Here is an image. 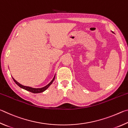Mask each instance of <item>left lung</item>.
I'll list each match as a JSON object with an SVG mask.
<instances>
[{
  "instance_id": "obj_1",
  "label": "left lung",
  "mask_w": 128,
  "mask_h": 128,
  "mask_svg": "<svg viewBox=\"0 0 128 128\" xmlns=\"http://www.w3.org/2000/svg\"><path fill=\"white\" fill-rule=\"evenodd\" d=\"M113 33H114V32H113Z\"/></svg>"
}]
</instances>
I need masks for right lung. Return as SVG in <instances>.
Listing matches in <instances>:
<instances>
[{
	"instance_id": "1",
	"label": "right lung",
	"mask_w": 128,
	"mask_h": 128,
	"mask_svg": "<svg viewBox=\"0 0 128 128\" xmlns=\"http://www.w3.org/2000/svg\"><path fill=\"white\" fill-rule=\"evenodd\" d=\"M54 78H55V76H54L53 80H52V81L50 82H49V83L48 85H46V86L42 87V88H31V87H30V86H22V85H21V84H20L19 82H18L16 81V80H14V79H13V80H14V82H16V84L17 86H18L20 87V88L24 89V90H28V91L30 92H31V93H39L43 92L44 91L46 90V89L48 88V87L52 84V82H53L54 80Z\"/></svg>"
}]
</instances>
